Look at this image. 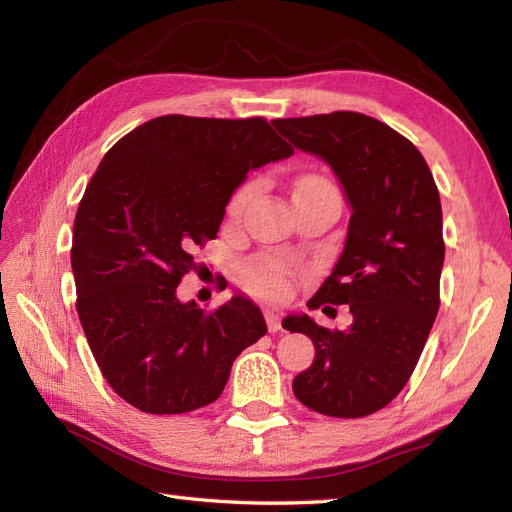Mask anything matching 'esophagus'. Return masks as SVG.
Instances as JSON below:
<instances>
[{
	"mask_svg": "<svg viewBox=\"0 0 512 512\" xmlns=\"http://www.w3.org/2000/svg\"><path fill=\"white\" fill-rule=\"evenodd\" d=\"M264 319H266V325H268V332H270V334H275V332L281 330V317H279L277 312L266 310V312H264Z\"/></svg>",
	"mask_w": 512,
	"mask_h": 512,
	"instance_id": "obj_1",
	"label": "esophagus"
}]
</instances>
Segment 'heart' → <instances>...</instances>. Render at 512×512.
I'll return each mask as SVG.
<instances>
[{"label":"heart","mask_w":512,"mask_h":512,"mask_svg":"<svg viewBox=\"0 0 512 512\" xmlns=\"http://www.w3.org/2000/svg\"><path fill=\"white\" fill-rule=\"evenodd\" d=\"M314 187H332L330 180L323 176H303L297 182V191H306ZM257 193V180H244L237 184L231 198L226 202L228 220H237L246 211L248 202ZM239 284L250 295L262 297L266 301H281L292 288V268L275 257H253L246 264L239 266Z\"/></svg>","instance_id":"heart-1"}]
</instances>
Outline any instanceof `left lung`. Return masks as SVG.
<instances>
[{"label": "left lung", "mask_w": 512, "mask_h": 512, "mask_svg": "<svg viewBox=\"0 0 512 512\" xmlns=\"http://www.w3.org/2000/svg\"><path fill=\"white\" fill-rule=\"evenodd\" d=\"M292 145L321 156L352 204L339 264L308 306L347 303L352 325L328 330L290 317L314 343V363L292 380L323 416L363 418L407 385L440 308L442 206L427 160L409 138L358 112L277 118Z\"/></svg>", "instance_id": "8db88e82"}]
</instances>
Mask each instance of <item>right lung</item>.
Here are the masks:
<instances>
[{"mask_svg":"<svg viewBox=\"0 0 512 512\" xmlns=\"http://www.w3.org/2000/svg\"><path fill=\"white\" fill-rule=\"evenodd\" d=\"M266 118L167 114L107 151L72 235L76 312L96 365L145 413H187L220 398L231 365L266 334L253 301L180 303L195 248L215 239L250 169L292 154Z\"/></svg>","mask_w":512,"mask_h":512,"instance_id":"obj_1","label":"right lung"}]
</instances>
